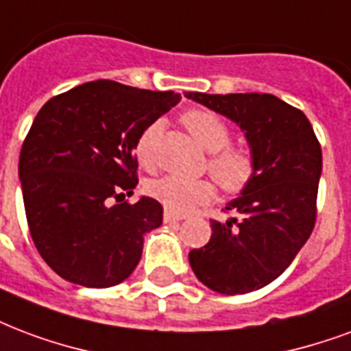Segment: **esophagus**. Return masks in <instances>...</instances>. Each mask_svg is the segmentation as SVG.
Returning a JSON list of instances; mask_svg holds the SVG:
<instances>
[{"label": "esophagus", "instance_id": "1", "mask_svg": "<svg viewBox=\"0 0 351 351\" xmlns=\"http://www.w3.org/2000/svg\"><path fill=\"white\" fill-rule=\"evenodd\" d=\"M182 219H184L182 215H176L173 214V212H169V210L163 212V221L165 223H178V221H182Z\"/></svg>", "mask_w": 351, "mask_h": 351}]
</instances>
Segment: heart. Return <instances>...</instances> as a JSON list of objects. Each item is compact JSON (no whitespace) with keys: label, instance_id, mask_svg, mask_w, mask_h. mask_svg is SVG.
I'll return each mask as SVG.
<instances>
[{"label":"heart","instance_id":"obj_1","mask_svg":"<svg viewBox=\"0 0 351 351\" xmlns=\"http://www.w3.org/2000/svg\"><path fill=\"white\" fill-rule=\"evenodd\" d=\"M182 123L195 137L202 149L208 150L206 169L228 195H238L256 175L255 154L240 145L230 143V128L221 117L210 110H189ZM163 132V121H154L143 130L136 141V158L145 169H154L158 163V141ZM152 199L163 204L173 214H189L215 199V184L208 178L188 180L180 176H160L147 184Z\"/></svg>","mask_w":351,"mask_h":351}]
</instances>
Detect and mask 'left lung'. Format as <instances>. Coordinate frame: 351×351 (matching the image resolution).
<instances>
[{
	"label": "left lung",
	"instance_id": "1",
	"mask_svg": "<svg viewBox=\"0 0 351 351\" xmlns=\"http://www.w3.org/2000/svg\"><path fill=\"white\" fill-rule=\"evenodd\" d=\"M186 96L240 124L255 154L256 175L227 204L228 221L212 219L208 243L189 251L202 285L219 294H247L275 281L313 232L320 143L303 111L274 95Z\"/></svg>",
	"mask_w": 351,
	"mask_h": 351
}]
</instances>
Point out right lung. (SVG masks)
<instances>
[{"label": "right lung", "mask_w": 351, "mask_h": 351, "mask_svg": "<svg viewBox=\"0 0 351 351\" xmlns=\"http://www.w3.org/2000/svg\"><path fill=\"white\" fill-rule=\"evenodd\" d=\"M180 98L96 80L38 111L18 173L31 238L59 277L108 288L136 269L143 236L162 225L163 208L150 197L124 201L137 186L134 149L143 130Z\"/></svg>", "instance_id": "add662e5"}]
</instances>
